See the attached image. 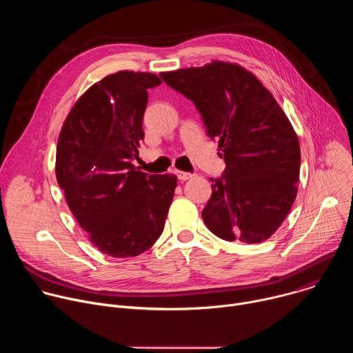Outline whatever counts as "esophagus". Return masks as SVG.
<instances>
[{
	"label": "esophagus",
	"mask_w": 353,
	"mask_h": 353,
	"mask_svg": "<svg viewBox=\"0 0 353 353\" xmlns=\"http://www.w3.org/2000/svg\"><path fill=\"white\" fill-rule=\"evenodd\" d=\"M176 176H177L179 180L185 181V180H188V179H192L195 174H194V173H187V172H180V170H177V172H176Z\"/></svg>",
	"instance_id": "obj_1"
}]
</instances>
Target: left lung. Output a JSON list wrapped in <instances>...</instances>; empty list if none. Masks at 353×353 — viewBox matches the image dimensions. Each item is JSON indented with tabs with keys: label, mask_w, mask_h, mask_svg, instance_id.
Masks as SVG:
<instances>
[{
	"label": "left lung",
	"mask_w": 353,
	"mask_h": 353,
	"mask_svg": "<svg viewBox=\"0 0 353 353\" xmlns=\"http://www.w3.org/2000/svg\"><path fill=\"white\" fill-rule=\"evenodd\" d=\"M190 99L207 134L218 141L226 168L212 181L203 211L207 228L223 240L260 243L288 216L297 194V135L271 92L243 67L212 61L162 72Z\"/></svg>",
	"instance_id": "1"
}]
</instances>
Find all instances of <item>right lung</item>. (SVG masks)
Wrapping results in <instances>:
<instances>
[{
  "mask_svg": "<svg viewBox=\"0 0 353 353\" xmlns=\"http://www.w3.org/2000/svg\"><path fill=\"white\" fill-rule=\"evenodd\" d=\"M158 75L120 71L90 86L70 112L57 143L56 176L92 244L135 257L161 237L177 185L174 174L135 170L148 89Z\"/></svg>",
  "mask_w": 353,
  "mask_h": 353,
  "instance_id": "obj_1",
  "label": "right lung"
}]
</instances>
